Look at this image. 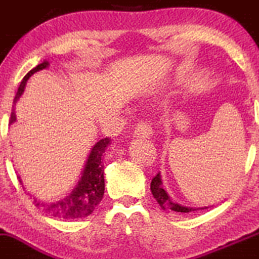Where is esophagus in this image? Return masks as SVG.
Wrapping results in <instances>:
<instances>
[{
  "label": "esophagus",
  "instance_id": "1",
  "mask_svg": "<svg viewBox=\"0 0 259 259\" xmlns=\"http://www.w3.org/2000/svg\"><path fill=\"white\" fill-rule=\"evenodd\" d=\"M152 134V127L147 121H140L134 130V137L137 138H150Z\"/></svg>",
  "mask_w": 259,
  "mask_h": 259
}]
</instances>
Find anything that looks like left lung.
Wrapping results in <instances>:
<instances>
[{
	"instance_id": "8db88e82",
	"label": "left lung",
	"mask_w": 259,
	"mask_h": 259,
	"mask_svg": "<svg viewBox=\"0 0 259 259\" xmlns=\"http://www.w3.org/2000/svg\"><path fill=\"white\" fill-rule=\"evenodd\" d=\"M150 191H152L153 196L157 200V202L159 204V206L162 207L163 210H172V211L176 212H191V211H196V210L200 209H206V207H188L183 206V205L177 204V202L173 201L169 197V195L167 193V191L163 188L162 178H160V173H158L154 178L152 180V183H150Z\"/></svg>"
}]
</instances>
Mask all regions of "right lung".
Masks as SVG:
<instances>
[{"mask_svg": "<svg viewBox=\"0 0 259 259\" xmlns=\"http://www.w3.org/2000/svg\"><path fill=\"white\" fill-rule=\"evenodd\" d=\"M48 67H49V62H42L24 77L14 99V104H16L21 95L24 94L27 79L34 73L47 69ZM15 121H16V114H15V110H12L10 124H14ZM110 144H111V139L104 138L91 148V152L89 153V157L81 170V176L67 196L54 202L35 200V206L42 210L47 215L58 218V219H81V218L91 215L95 207L101 202L102 197H104L105 178L102 154L106 150L107 145Z\"/></svg>", "mask_w": 259, "mask_h": 259, "instance_id": "1", "label": "right lung"}]
</instances>
